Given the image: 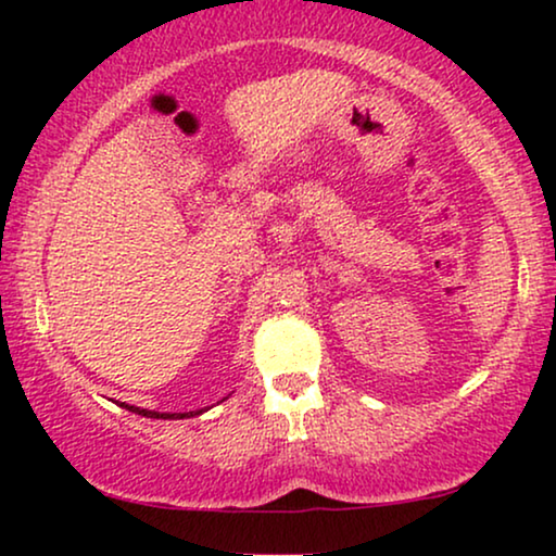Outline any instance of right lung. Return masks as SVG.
I'll return each mask as SVG.
<instances>
[{
	"instance_id": "obj_1",
	"label": "right lung",
	"mask_w": 556,
	"mask_h": 556,
	"mask_svg": "<svg viewBox=\"0 0 556 556\" xmlns=\"http://www.w3.org/2000/svg\"><path fill=\"white\" fill-rule=\"evenodd\" d=\"M121 407H126L128 413H136V415H141V417H154V420H174V417L185 420V417H194V415L202 413V409H197V413H154V409L134 407V405H126V402H121Z\"/></svg>"
}]
</instances>
